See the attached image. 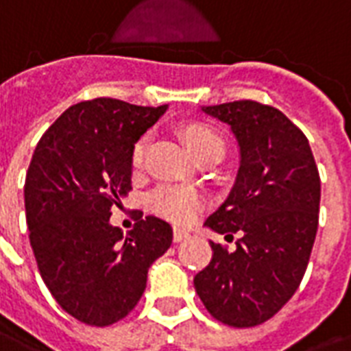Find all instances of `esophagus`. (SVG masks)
Wrapping results in <instances>:
<instances>
[{"label": "esophagus", "instance_id": "1", "mask_svg": "<svg viewBox=\"0 0 351 351\" xmlns=\"http://www.w3.org/2000/svg\"><path fill=\"white\" fill-rule=\"evenodd\" d=\"M187 237H189V234L180 228H175V232H173V239H175V243H180V241L187 239Z\"/></svg>", "mask_w": 351, "mask_h": 351}]
</instances>
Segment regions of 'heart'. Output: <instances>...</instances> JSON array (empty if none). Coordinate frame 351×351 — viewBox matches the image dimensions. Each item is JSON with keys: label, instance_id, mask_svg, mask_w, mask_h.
I'll list each match as a JSON object with an SVG mask.
<instances>
[{"label": "heart", "instance_id": "heart-1", "mask_svg": "<svg viewBox=\"0 0 351 351\" xmlns=\"http://www.w3.org/2000/svg\"><path fill=\"white\" fill-rule=\"evenodd\" d=\"M182 138H184L187 149L193 156H199V154L210 151L213 147H223L224 149L223 138L215 130H211L206 125H199V123L187 125L182 130ZM143 147H145L143 141H140L138 145L134 147V165L141 164ZM147 202H149V208L154 213H158L160 217L167 219V221L175 224H189L197 217V213L204 204V199H202V195L199 191H195L191 187L164 184V186H158L154 191L149 193Z\"/></svg>", "mask_w": 351, "mask_h": 351}]
</instances>
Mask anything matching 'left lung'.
I'll use <instances>...</instances> for the list:
<instances>
[{
  "instance_id": "obj_1",
  "label": "left lung",
  "mask_w": 351,
  "mask_h": 351,
  "mask_svg": "<svg viewBox=\"0 0 351 351\" xmlns=\"http://www.w3.org/2000/svg\"><path fill=\"white\" fill-rule=\"evenodd\" d=\"M239 145L237 178L206 226L235 241H210V265L195 289L213 318L234 328L263 324L300 285L318 228L320 176L309 141L285 114L256 101L202 106Z\"/></svg>"
}]
</instances>
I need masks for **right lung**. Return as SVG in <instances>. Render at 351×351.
I'll use <instances>...</instances> for the list:
<instances>
[{
  "mask_svg": "<svg viewBox=\"0 0 351 351\" xmlns=\"http://www.w3.org/2000/svg\"><path fill=\"white\" fill-rule=\"evenodd\" d=\"M165 110L110 97L77 103L45 130L29 164L23 193L38 271L58 306L88 326L127 317L173 243V228L152 215L127 235L110 224L112 206L132 189L134 143Z\"/></svg>",
  "mask_w": 351,
  "mask_h": 351,
  "instance_id": "1",
  "label": "right lung"
}]
</instances>
